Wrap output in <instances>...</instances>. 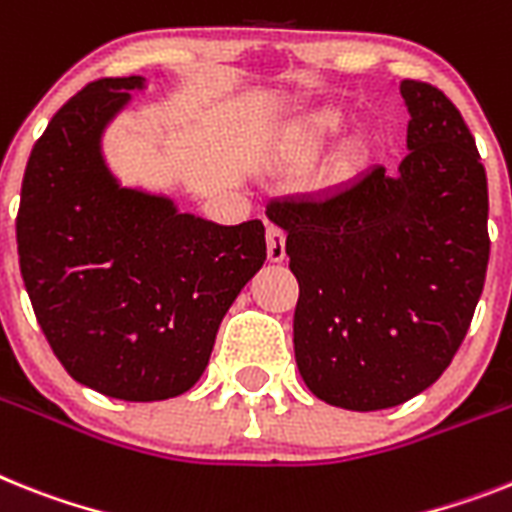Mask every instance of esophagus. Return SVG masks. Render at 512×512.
<instances>
[{"mask_svg": "<svg viewBox=\"0 0 512 512\" xmlns=\"http://www.w3.org/2000/svg\"><path fill=\"white\" fill-rule=\"evenodd\" d=\"M268 260L270 263L286 260V234L278 226H268Z\"/></svg>", "mask_w": 512, "mask_h": 512, "instance_id": "1", "label": "esophagus"}]
</instances>
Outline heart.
<instances>
[{
  "mask_svg": "<svg viewBox=\"0 0 512 512\" xmlns=\"http://www.w3.org/2000/svg\"><path fill=\"white\" fill-rule=\"evenodd\" d=\"M343 127L341 111L336 109H320L315 114H309L299 122V127L294 130V135L289 137V145H286V158L294 163H307L312 158L320 156V150L328 145V140L333 135H338V130ZM362 161V153L359 150H351L346 156V169H354Z\"/></svg>",
  "mask_w": 512,
  "mask_h": 512,
  "instance_id": "b5f03b06",
  "label": "heart"
}]
</instances>
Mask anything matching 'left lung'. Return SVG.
Returning <instances> with one entry per match:
<instances>
[{
  "label": "left lung",
  "instance_id": "left-lung-1",
  "mask_svg": "<svg viewBox=\"0 0 512 512\" xmlns=\"http://www.w3.org/2000/svg\"><path fill=\"white\" fill-rule=\"evenodd\" d=\"M406 158L315 197L273 200L299 281L294 354L330 406L380 411L453 362L489 263L487 171L442 90L401 80Z\"/></svg>",
  "mask_w": 512,
  "mask_h": 512
}]
</instances>
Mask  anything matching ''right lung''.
<instances>
[{
    "label": "right lung",
    "instance_id": "right-lung-1",
    "mask_svg": "<svg viewBox=\"0 0 512 512\" xmlns=\"http://www.w3.org/2000/svg\"><path fill=\"white\" fill-rule=\"evenodd\" d=\"M145 77H103L54 114L28 158L17 255L38 325L80 385L166 401L200 380L218 325L265 263L263 221L218 226L122 187L103 132Z\"/></svg>",
    "mask_w": 512,
    "mask_h": 512
}]
</instances>
